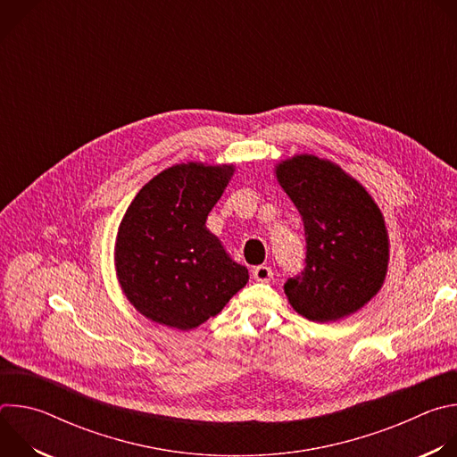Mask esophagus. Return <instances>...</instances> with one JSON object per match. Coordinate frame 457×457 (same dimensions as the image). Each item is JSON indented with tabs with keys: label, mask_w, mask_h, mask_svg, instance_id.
<instances>
[{
	"label": "esophagus",
	"mask_w": 457,
	"mask_h": 457,
	"mask_svg": "<svg viewBox=\"0 0 457 457\" xmlns=\"http://www.w3.org/2000/svg\"><path fill=\"white\" fill-rule=\"evenodd\" d=\"M253 277H254L256 282H271L273 270L270 266H256L253 270Z\"/></svg>",
	"instance_id": "obj_1"
}]
</instances>
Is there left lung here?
Here are the masks:
<instances>
[{
	"label": "left lung",
	"instance_id": "1",
	"mask_svg": "<svg viewBox=\"0 0 457 457\" xmlns=\"http://www.w3.org/2000/svg\"><path fill=\"white\" fill-rule=\"evenodd\" d=\"M277 179L302 215L305 266L284 286L293 309L311 321H337L381 287L388 264L385 220L365 187L340 166L296 155Z\"/></svg>",
	"mask_w": 457,
	"mask_h": 457
}]
</instances>
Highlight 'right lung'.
Returning a JSON list of instances; mask_svg holds the SVG:
<instances>
[{"instance_id": "add662e5", "label": "right lung", "mask_w": 457, "mask_h": 457, "mask_svg": "<svg viewBox=\"0 0 457 457\" xmlns=\"http://www.w3.org/2000/svg\"><path fill=\"white\" fill-rule=\"evenodd\" d=\"M233 166L177 164L154 177L128 206L115 242L122 293L141 314L180 331L219 314L249 280L206 219Z\"/></svg>"}]
</instances>
